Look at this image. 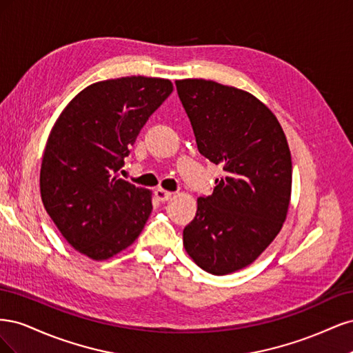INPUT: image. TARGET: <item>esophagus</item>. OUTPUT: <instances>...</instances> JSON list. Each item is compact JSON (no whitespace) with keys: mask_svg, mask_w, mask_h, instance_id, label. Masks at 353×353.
Returning <instances> with one entry per match:
<instances>
[{"mask_svg":"<svg viewBox=\"0 0 353 353\" xmlns=\"http://www.w3.org/2000/svg\"><path fill=\"white\" fill-rule=\"evenodd\" d=\"M154 197L159 201H166V200H169L170 197H172V193H170V191L162 190V188H157V190H154Z\"/></svg>","mask_w":353,"mask_h":353,"instance_id":"1","label":"esophagus"}]
</instances>
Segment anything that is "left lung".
<instances>
[{"label":"left lung","mask_w":353,"mask_h":353,"mask_svg":"<svg viewBox=\"0 0 353 353\" xmlns=\"http://www.w3.org/2000/svg\"><path fill=\"white\" fill-rule=\"evenodd\" d=\"M197 148L223 175L197 200L187 253L213 275L250 265L280 232L292 191V156L274 113L252 94L206 79L175 81Z\"/></svg>","instance_id":"obj_1"}]
</instances>
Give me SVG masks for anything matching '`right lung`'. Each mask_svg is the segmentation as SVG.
Here are the masks:
<instances>
[{
    "mask_svg": "<svg viewBox=\"0 0 353 353\" xmlns=\"http://www.w3.org/2000/svg\"><path fill=\"white\" fill-rule=\"evenodd\" d=\"M174 87L128 77L92 83L61 112L41 165V199L73 249L109 259L140 236L152 193L117 178L141 128Z\"/></svg>",
    "mask_w": 353,
    "mask_h": 353,
    "instance_id": "1",
    "label": "right lung"
}]
</instances>
